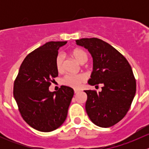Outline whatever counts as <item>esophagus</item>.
<instances>
[{"label": "esophagus", "instance_id": "obj_1", "mask_svg": "<svg viewBox=\"0 0 149 149\" xmlns=\"http://www.w3.org/2000/svg\"><path fill=\"white\" fill-rule=\"evenodd\" d=\"M79 91H80V90H79V89H74L75 94H77V93H79Z\"/></svg>", "mask_w": 149, "mask_h": 149}]
</instances>
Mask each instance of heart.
<instances>
[{
  "label": "heart",
  "mask_w": 149,
  "mask_h": 149,
  "mask_svg": "<svg viewBox=\"0 0 149 149\" xmlns=\"http://www.w3.org/2000/svg\"><path fill=\"white\" fill-rule=\"evenodd\" d=\"M71 55L79 63L84 64L87 61V55L86 52L82 49L76 48L72 50ZM55 67L58 72H62L63 70L64 55L62 53H59L55 58ZM86 78L84 74H69L66 75L63 79L62 83L64 85L70 86L71 88H78L81 84L84 83Z\"/></svg>",
  "instance_id": "heart-1"
}]
</instances>
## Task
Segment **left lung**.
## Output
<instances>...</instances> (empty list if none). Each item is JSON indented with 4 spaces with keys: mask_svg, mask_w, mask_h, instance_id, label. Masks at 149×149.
I'll list each match as a JSON object with an SVG mask.
<instances>
[{
    "mask_svg": "<svg viewBox=\"0 0 149 149\" xmlns=\"http://www.w3.org/2000/svg\"><path fill=\"white\" fill-rule=\"evenodd\" d=\"M88 50L93 58V71L88 84L102 91L86 90V111L91 122L109 127L120 122L129 110L136 91V82L128 61L120 52L98 38L76 40Z\"/></svg>",
    "mask_w": 149,
    "mask_h": 149,
    "instance_id": "left-lung-1",
    "label": "left lung"
}]
</instances>
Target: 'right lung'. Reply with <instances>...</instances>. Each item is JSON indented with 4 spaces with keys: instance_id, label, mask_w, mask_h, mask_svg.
<instances>
[{
    "instance_id": "obj_1",
    "label": "right lung",
    "mask_w": 149,
    "mask_h": 149,
    "mask_svg": "<svg viewBox=\"0 0 149 149\" xmlns=\"http://www.w3.org/2000/svg\"><path fill=\"white\" fill-rule=\"evenodd\" d=\"M67 42H48L25 58L13 85V97L21 115L31 127L50 132L62 125L74 94L70 87L62 86L51 92L49 86L58 76L55 58Z\"/></svg>"
}]
</instances>
